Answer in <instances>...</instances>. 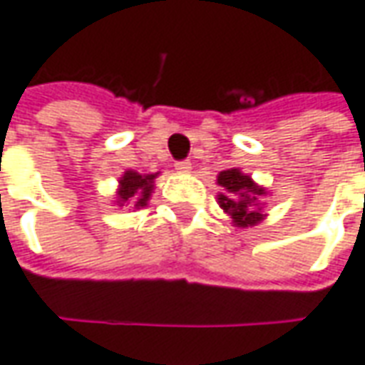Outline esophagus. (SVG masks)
Returning a JSON list of instances; mask_svg holds the SVG:
<instances>
[{"mask_svg": "<svg viewBox=\"0 0 365 365\" xmlns=\"http://www.w3.org/2000/svg\"><path fill=\"white\" fill-rule=\"evenodd\" d=\"M175 170L180 171V173H190V170H192V163H190L187 159L178 161V163H175Z\"/></svg>", "mask_w": 365, "mask_h": 365, "instance_id": "34e87169", "label": "esophagus"}]
</instances>
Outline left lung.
Here are the masks:
<instances>
[{
	"label": "left lung",
	"mask_w": 365,
	"mask_h": 365,
	"mask_svg": "<svg viewBox=\"0 0 365 365\" xmlns=\"http://www.w3.org/2000/svg\"><path fill=\"white\" fill-rule=\"evenodd\" d=\"M218 185L226 190V194L218 195V204L232 218L234 226L248 228V226H257L258 222L264 220L260 197L267 195V192H264V187L252 182L250 175H246L236 168L220 171Z\"/></svg>",
	"instance_id": "1"
}]
</instances>
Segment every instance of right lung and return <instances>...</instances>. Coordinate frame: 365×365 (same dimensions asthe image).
Masks as SVG:
<instances>
[{"label":"right lung","mask_w":365,"mask_h":365,"mask_svg":"<svg viewBox=\"0 0 365 365\" xmlns=\"http://www.w3.org/2000/svg\"><path fill=\"white\" fill-rule=\"evenodd\" d=\"M158 173H147L141 175L137 171H125L119 180V190H117V206H127L133 204L135 207L147 206L149 197L153 194V183H155Z\"/></svg>","instance_id":"obj_1"}]
</instances>
